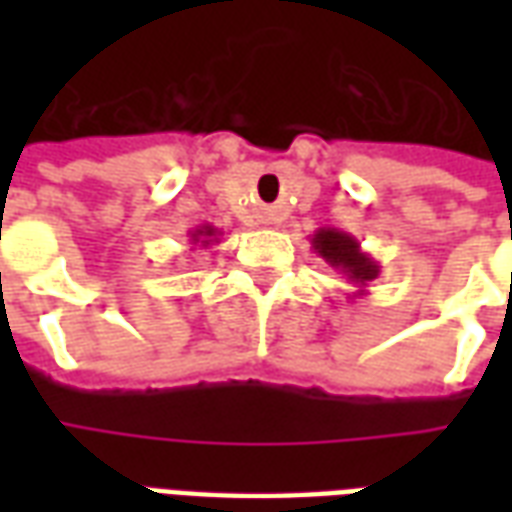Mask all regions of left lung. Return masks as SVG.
<instances>
[{
  "instance_id": "8db88e82",
  "label": "left lung",
  "mask_w": 512,
  "mask_h": 512,
  "mask_svg": "<svg viewBox=\"0 0 512 512\" xmlns=\"http://www.w3.org/2000/svg\"><path fill=\"white\" fill-rule=\"evenodd\" d=\"M310 244L315 249V255L323 257L337 274H343L354 285V296H365L367 285L381 274L378 260H373L367 252H362V244L356 241L354 235L343 233L337 227H321V230H315Z\"/></svg>"
}]
</instances>
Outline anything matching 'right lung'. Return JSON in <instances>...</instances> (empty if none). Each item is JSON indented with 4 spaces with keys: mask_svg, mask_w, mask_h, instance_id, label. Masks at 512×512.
I'll list each match as a JSON object with an SVG mask.
<instances>
[{
    "mask_svg": "<svg viewBox=\"0 0 512 512\" xmlns=\"http://www.w3.org/2000/svg\"><path fill=\"white\" fill-rule=\"evenodd\" d=\"M219 235H222V230H216L213 224H200V227H194V230H191L189 238L194 246L200 244L202 249H208L211 244H219Z\"/></svg>",
    "mask_w": 512,
    "mask_h": 512,
    "instance_id": "obj_1",
    "label": "right lung"
}]
</instances>
